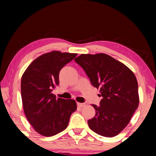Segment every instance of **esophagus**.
Masks as SVG:
<instances>
[{"mask_svg":"<svg viewBox=\"0 0 156 156\" xmlns=\"http://www.w3.org/2000/svg\"><path fill=\"white\" fill-rule=\"evenodd\" d=\"M77 106H78V107H80V108H82V107H84V106H85V104H84V103H77Z\"/></svg>","mask_w":156,"mask_h":156,"instance_id":"obj_1","label":"esophagus"}]
</instances>
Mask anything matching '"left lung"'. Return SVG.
<instances>
[{"label":"left lung","instance_id":"8db88e82","mask_svg":"<svg viewBox=\"0 0 156 156\" xmlns=\"http://www.w3.org/2000/svg\"><path fill=\"white\" fill-rule=\"evenodd\" d=\"M74 60L103 97L99 106L91 105L96 114L88 121L89 127L100 136H117L129 124L139 104L135 74L124 64L104 53L82 54Z\"/></svg>","mask_w":156,"mask_h":156}]
</instances>
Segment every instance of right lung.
<instances>
[{
	"label": "right lung",
	"instance_id": "obj_1",
	"mask_svg": "<svg viewBox=\"0 0 156 156\" xmlns=\"http://www.w3.org/2000/svg\"><path fill=\"white\" fill-rule=\"evenodd\" d=\"M76 53L52 51L32 62L21 78V97L25 116L40 135L52 136L67 127L76 110L74 99L57 98L52 93L59 84L62 68L74 59Z\"/></svg>",
	"mask_w": 156,
	"mask_h": 156
}]
</instances>
